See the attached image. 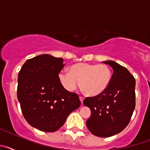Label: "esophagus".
I'll list each match as a JSON object with an SVG mask.
<instances>
[{"label": "esophagus", "mask_w": 150, "mask_h": 150, "mask_svg": "<svg viewBox=\"0 0 150 150\" xmlns=\"http://www.w3.org/2000/svg\"><path fill=\"white\" fill-rule=\"evenodd\" d=\"M79 99H80V101H81V103L83 104V100H84V98H83V97H79Z\"/></svg>", "instance_id": "34e87169"}]
</instances>
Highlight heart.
Listing matches in <instances>:
<instances>
[{
    "mask_svg": "<svg viewBox=\"0 0 150 150\" xmlns=\"http://www.w3.org/2000/svg\"><path fill=\"white\" fill-rule=\"evenodd\" d=\"M111 79L112 71L105 64L78 63L71 66L70 72L62 71L59 74V82L67 91H74L79 83L80 88L88 96H96L104 92L109 86Z\"/></svg>",
    "mask_w": 150,
    "mask_h": 150,
    "instance_id": "1",
    "label": "heart"
}]
</instances>
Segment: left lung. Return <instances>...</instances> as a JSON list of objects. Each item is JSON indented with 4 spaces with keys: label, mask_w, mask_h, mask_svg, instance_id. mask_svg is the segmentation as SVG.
I'll return each instance as SVG.
<instances>
[{
    "label": "left lung",
    "mask_w": 150,
    "mask_h": 150,
    "mask_svg": "<svg viewBox=\"0 0 150 150\" xmlns=\"http://www.w3.org/2000/svg\"><path fill=\"white\" fill-rule=\"evenodd\" d=\"M103 63L113 70L109 86L100 95L86 98L83 104L91 110L88 129L95 136L108 137L121 132L129 123L135 108V79L116 62Z\"/></svg>",
    "instance_id": "left-lung-1"
}]
</instances>
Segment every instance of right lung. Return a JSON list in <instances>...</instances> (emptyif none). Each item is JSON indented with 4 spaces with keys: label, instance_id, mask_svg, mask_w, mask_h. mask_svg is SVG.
Instances as JSON below:
<instances>
[{
    "label": "right lung",
    "instance_id": "obj_1",
    "mask_svg": "<svg viewBox=\"0 0 150 150\" xmlns=\"http://www.w3.org/2000/svg\"><path fill=\"white\" fill-rule=\"evenodd\" d=\"M63 59L48 54L25 62L18 75L17 98L26 121L37 129L54 132L79 107L77 94L67 91L59 80Z\"/></svg>",
    "mask_w": 150,
    "mask_h": 150
}]
</instances>
